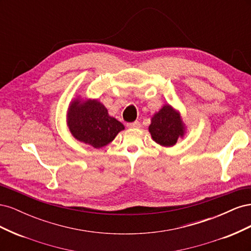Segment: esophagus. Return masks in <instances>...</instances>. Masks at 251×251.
I'll return each instance as SVG.
<instances>
[{"mask_svg": "<svg viewBox=\"0 0 251 251\" xmlns=\"http://www.w3.org/2000/svg\"><path fill=\"white\" fill-rule=\"evenodd\" d=\"M140 126L141 125H140L139 121H134V123L127 124V127H130V128H139Z\"/></svg>", "mask_w": 251, "mask_h": 251, "instance_id": "34e87169", "label": "esophagus"}]
</instances>
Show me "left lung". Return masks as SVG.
<instances>
[{
	"label": "left lung",
	"mask_w": 251,
	"mask_h": 251,
	"mask_svg": "<svg viewBox=\"0 0 251 251\" xmlns=\"http://www.w3.org/2000/svg\"><path fill=\"white\" fill-rule=\"evenodd\" d=\"M185 130L180 112L169 103L154 114L149 126L151 138L162 147L175 146L179 138H183Z\"/></svg>",
	"instance_id": "8db88e82"
}]
</instances>
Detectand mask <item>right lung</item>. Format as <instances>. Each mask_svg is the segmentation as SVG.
I'll list each match as a JSON object with an SVG mask.
<instances>
[{
  "instance_id": "obj_1",
  "label": "right lung",
  "mask_w": 251,
  "mask_h": 251,
  "mask_svg": "<svg viewBox=\"0 0 251 251\" xmlns=\"http://www.w3.org/2000/svg\"><path fill=\"white\" fill-rule=\"evenodd\" d=\"M67 126L75 139L94 149L105 147L125 126L109 115L107 108L97 100L77 96L67 112Z\"/></svg>"
}]
</instances>
